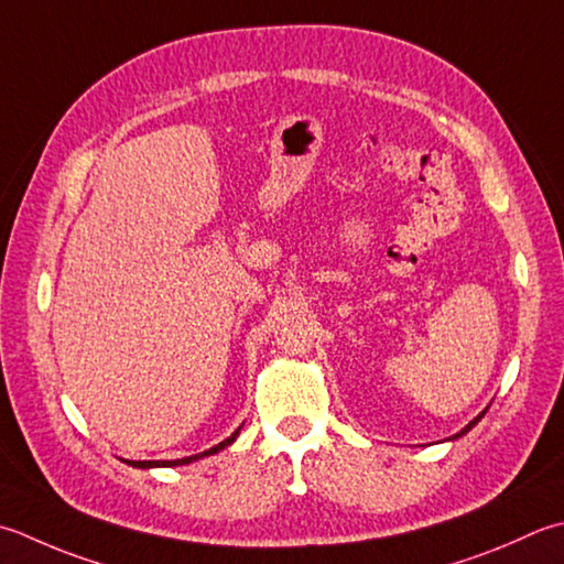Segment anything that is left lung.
Instances as JSON below:
<instances>
[{"mask_svg":"<svg viewBox=\"0 0 564 564\" xmlns=\"http://www.w3.org/2000/svg\"><path fill=\"white\" fill-rule=\"evenodd\" d=\"M484 413H487V411H484ZM484 413H481V415H477V417H474V421H471L469 425H465V427H462V430H459V433H457V435H452L449 440H457V437H462V435H467V433H469V430H471L474 425H477V423L481 421V417H484Z\"/></svg>","mask_w":564,"mask_h":564,"instance_id":"8db88e82","label":"left lung"}]
</instances>
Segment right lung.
<instances>
[{
  "mask_svg": "<svg viewBox=\"0 0 564 564\" xmlns=\"http://www.w3.org/2000/svg\"><path fill=\"white\" fill-rule=\"evenodd\" d=\"M239 430L241 427H237L235 433H231L227 440H223V443L219 445H215V447H209V449H205V452H200V455H193V457H183V459H139V462H134V459H127V465H131V467H139V469H151V467H178V465H191V462H195V459H203V457H207V455H215V452H219V449H225L227 445H231L237 440V435H239Z\"/></svg>",
  "mask_w": 564,
  "mask_h": 564,
  "instance_id": "1",
  "label": "right lung"
}]
</instances>
